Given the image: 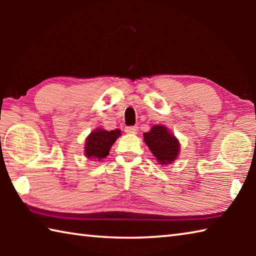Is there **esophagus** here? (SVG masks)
<instances>
[{"instance_id":"obj_1","label":"esophagus","mask_w":256,"mask_h":256,"mask_svg":"<svg viewBox=\"0 0 256 256\" xmlns=\"http://www.w3.org/2000/svg\"><path fill=\"white\" fill-rule=\"evenodd\" d=\"M125 132L128 134H136L138 128L136 126H128V128H125Z\"/></svg>"}]
</instances>
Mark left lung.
Wrapping results in <instances>:
<instances>
[{
  "label": "left lung",
  "mask_w": 256,
  "mask_h": 256,
  "mask_svg": "<svg viewBox=\"0 0 256 256\" xmlns=\"http://www.w3.org/2000/svg\"><path fill=\"white\" fill-rule=\"evenodd\" d=\"M144 140L159 164H170L180 154V142L164 125H154L144 134Z\"/></svg>",
  "instance_id": "left-lung-1"
}]
</instances>
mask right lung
I'll return each instance as SVG.
<instances>
[{"instance_id": "1", "label": "right lung", "mask_w": 256, "mask_h": 256, "mask_svg": "<svg viewBox=\"0 0 256 256\" xmlns=\"http://www.w3.org/2000/svg\"><path fill=\"white\" fill-rule=\"evenodd\" d=\"M120 136L118 128L106 131L104 128H96L89 134L86 140L84 154L86 158L102 160L110 154V150L114 142Z\"/></svg>"}]
</instances>
